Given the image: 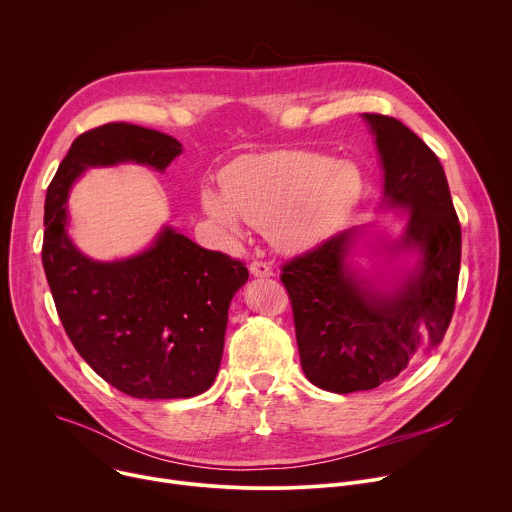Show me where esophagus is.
Segmentation results:
<instances>
[{
	"label": "esophagus",
	"mask_w": 512,
	"mask_h": 512,
	"mask_svg": "<svg viewBox=\"0 0 512 512\" xmlns=\"http://www.w3.org/2000/svg\"><path fill=\"white\" fill-rule=\"evenodd\" d=\"M249 269H251V273H253L255 277H269V275H273V269H271L265 261H259V259H255V261L249 265Z\"/></svg>",
	"instance_id": "obj_1"
}]
</instances>
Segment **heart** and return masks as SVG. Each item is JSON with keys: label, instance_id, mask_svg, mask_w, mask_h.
Returning a JSON list of instances; mask_svg holds the SVG:
<instances>
[{"label": "heart", "instance_id": "b5f03b06", "mask_svg": "<svg viewBox=\"0 0 512 512\" xmlns=\"http://www.w3.org/2000/svg\"><path fill=\"white\" fill-rule=\"evenodd\" d=\"M364 176L350 162L308 150H275L235 160L223 194L204 192L206 210L231 229L240 214L283 251H306L328 239L360 202Z\"/></svg>", "mask_w": 512, "mask_h": 512}]
</instances>
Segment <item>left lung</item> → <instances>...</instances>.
I'll return each instance as SVG.
<instances>
[{
  "label": "left lung",
  "instance_id": "left-lung-1",
  "mask_svg": "<svg viewBox=\"0 0 512 512\" xmlns=\"http://www.w3.org/2000/svg\"><path fill=\"white\" fill-rule=\"evenodd\" d=\"M377 135L389 204L409 206L401 247L421 267L393 296H381L346 269L354 229L336 233L281 265L304 375L332 393L395 381L446 336L454 316L462 229L448 180L427 143L399 119L364 113Z\"/></svg>",
  "mask_w": 512,
  "mask_h": 512
}]
</instances>
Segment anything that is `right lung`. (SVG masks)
<instances>
[{"mask_svg":"<svg viewBox=\"0 0 512 512\" xmlns=\"http://www.w3.org/2000/svg\"><path fill=\"white\" fill-rule=\"evenodd\" d=\"M180 152L168 133L105 123L72 141L46 192L42 265L64 332L101 379L135 399H188L214 383L229 304L249 271L172 229L137 257L91 261L66 237L64 204L89 166L166 170Z\"/></svg>","mask_w":512,"mask_h":512,"instance_id":"1","label":"right lung"}]
</instances>
